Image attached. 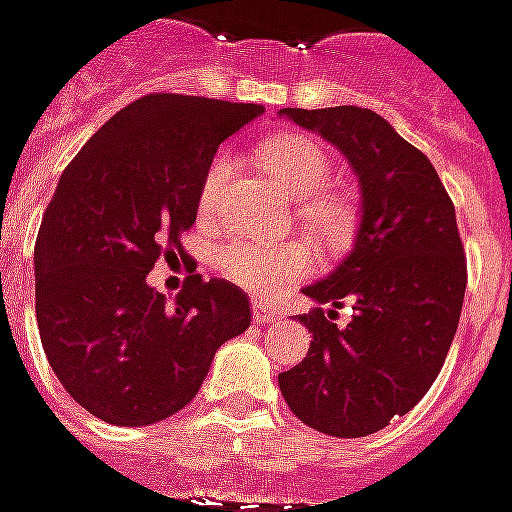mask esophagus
<instances>
[{"mask_svg":"<svg viewBox=\"0 0 512 512\" xmlns=\"http://www.w3.org/2000/svg\"><path fill=\"white\" fill-rule=\"evenodd\" d=\"M253 320H256V323H270V320H278V312L276 309H270L267 303L256 301L253 303Z\"/></svg>","mask_w":512,"mask_h":512,"instance_id":"esophagus-1","label":"esophagus"}]
</instances>
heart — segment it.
I'll use <instances>...</instances> for the list:
<instances>
[{"mask_svg": "<svg viewBox=\"0 0 512 512\" xmlns=\"http://www.w3.org/2000/svg\"><path fill=\"white\" fill-rule=\"evenodd\" d=\"M262 167L281 183L287 195L298 197V214L306 228L326 242H340L354 222L348 200L323 189L331 178V161L323 147L303 136H276L259 147ZM234 178V158L217 155L203 178L200 209L211 214L220 206L228 183ZM315 259L301 242H264L236 239L220 253V270L256 298H270L309 276Z\"/></svg>", "mask_w": 512, "mask_h": 512, "instance_id": "1", "label": "heart"}]
</instances>
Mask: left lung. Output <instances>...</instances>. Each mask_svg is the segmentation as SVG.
<instances>
[{
  "label": "left lung",
  "instance_id": "left-lung-1",
  "mask_svg": "<svg viewBox=\"0 0 512 512\" xmlns=\"http://www.w3.org/2000/svg\"><path fill=\"white\" fill-rule=\"evenodd\" d=\"M320 133L359 178L362 220L340 267L303 287L317 306L298 317L309 354L278 373L303 424L331 438H365L426 396L446 362L465 295V250L454 203L432 161L370 108H284ZM351 302L348 327L333 323Z\"/></svg>",
  "mask_w": 512,
  "mask_h": 512
}]
</instances>
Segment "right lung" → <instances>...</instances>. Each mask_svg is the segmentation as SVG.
<instances>
[{"label":"right lung","instance_id":"obj_1","mask_svg":"<svg viewBox=\"0 0 512 512\" xmlns=\"http://www.w3.org/2000/svg\"><path fill=\"white\" fill-rule=\"evenodd\" d=\"M253 102L147 94L102 125L44 211L35 317L66 393L105 424L147 426L197 396L222 343L250 326L231 281L189 276L175 303L147 284L197 220L203 178Z\"/></svg>","mask_w":512,"mask_h":512}]
</instances>
